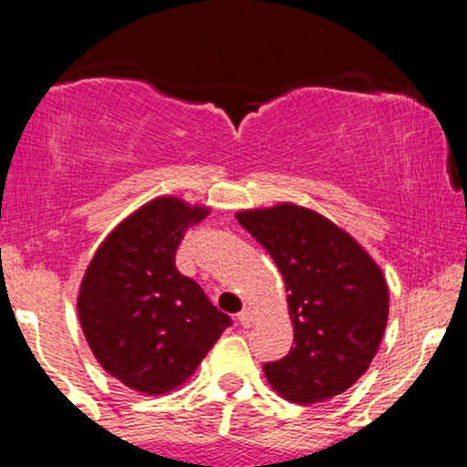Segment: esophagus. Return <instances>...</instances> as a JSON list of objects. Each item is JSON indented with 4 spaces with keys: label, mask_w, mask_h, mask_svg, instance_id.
I'll use <instances>...</instances> for the list:
<instances>
[{
    "label": "esophagus",
    "mask_w": 467,
    "mask_h": 467,
    "mask_svg": "<svg viewBox=\"0 0 467 467\" xmlns=\"http://www.w3.org/2000/svg\"><path fill=\"white\" fill-rule=\"evenodd\" d=\"M254 318H256V316H254V309H252V307H244L239 312V323L244 327H250L252 323H254Z\"/></svg>",
    "instance_id": "34e87169"
}]
</instances>
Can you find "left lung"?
<instances>
[{
	"label": "left lung",
	"instance_id": "left-lung-1",
	"mask_svg": "<svg viewBox=\"0 0 467 467\" xmlns=\"http://www.w3.org/2000/svg\"><path fill=\"white\" fill-rule=\"evenodd\" d=\"M270 252L287 289L294 347L264 364L270 387L294 404H318L351 389L367 371L389 320L382 270L351 234L296 206L237 213Z\"/></svg>",
	"mask_w": 467,
	"mask_h": 467
}]
</instances>
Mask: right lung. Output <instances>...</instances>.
I'll return each mask as SVG.
<instances>
[{"instance_id": "add662e5", "label": "right lung", "mask_w": 467, "mask_h": 467, "mask_svg": "<svg viewBox=\"0 0 467 467\" xmlns=\"http://www.w3.org/2000/svg\"><path fill=\"white\" fill-rule=\"evenodd\" d=\"M206 215V206L178 197L144 203L111 230L80 283L78 320L89 349L138 393L184 384L233 323L175 267L184 233Z\"/></svg>"}]
</instances>
